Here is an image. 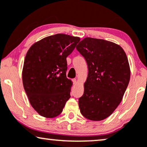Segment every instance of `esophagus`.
Masks as SVG:
<instances>
[{
  "label": "esophagus",
  "instance_id": "34e87169",
  "mask_svg": "<svg viewBox=\"0 0 147 147\" xmlns=\"http://www.w3.org/2000/svg\"><path fill=\"white\" fill-rule=\"evenodd\" d=\"M72 82H73V84H74V85H76V84H77V79H73V80H72Z\"/></svg>",
  "mask_w": 147,
  "mask_h": 147
}]
</instances>
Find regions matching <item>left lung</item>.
<instances>
[{
	"label": "left lung",
	"instance_id": "1",
	"mask_svg": "<svg viewBox=\"0 0 147 147\" xmlns=\"http://www.w3.org/2000/svg\"><path fill=\"white\" fill-rule=\"evenodd\" d=\"M76 48L89 70L84 93L79 99L80 111L90 120H104L120 103L130 81L126 54L119 45L96 38H85Z\"/></svg>",
	"mask_w": 147,
	"mask_h": 147
}]
</instances>
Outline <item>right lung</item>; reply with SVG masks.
I'll use <instances>...</instances> for the list:
<instances>
[{"mask_svg": "<svg viewBox=\"0 0 147 147\" xmlns=\"http://www.w3.org/2000/svg\"><path fill=\"white\" fill-rule=\"evenodd\" d=\"M78 37L58 34L35 43L23 64V87L31 106L40 116L60 114L70 97L72 81L66 77V58L79 42Z\"/></svg>", "mask_w": 147, "mask_h": 147, "instance_id": "obj_1", "label": "right lung"}]
</instances>
